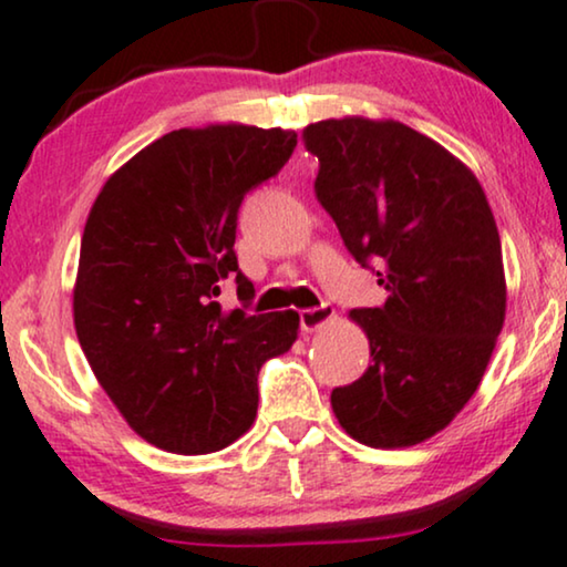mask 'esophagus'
<instances>
[{
	"label": "esophagus",
	"instance_id": "1",
	"mask_svg": "<svg viewBox=\"0 0 567 567\" xmlns=\"http://www.w3.org/2000/svg\"><path fill=\"white\" fill-rule=\"evenodd\" d=\"M332 319L334 308L329 303H321L319 308H303V311H300V329H303V332H317V329L329 324Z\"/></svg>",
	"mask_w": 567,
	"mask_h": 567
}]
</instances>
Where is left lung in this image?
<instances>
[{
  "mask_svg": "<svg viewBox=\"0 0 567 567\" xmlns=\"http://www.w3.org/2000/svg\"><path fill=\"white\" fill-rule=\"evenodd\" d=\"M317 198L361 267L377 264L384 306L353 308L371 367L332 390L340 426L369 447L442 432L482 382L505 324L503 246L465 164L395 120H321Z\"/></svg>",
  "mask_w": 567,
  "mask_h": 567,
  "instance_id": "1",
  "label": "left lung"
}]
</instances>
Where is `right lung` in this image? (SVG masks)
Instances as JSON below:
<instances>
[{
    "instance_id": "1",
    "label": "right lung",
    "mask_w": 567,
    "mask_h": 567,
    "mask_svg": "<svg viewBox=\"0 0 567 567\" xmlns=\"http://www.w3.org/2000/svg\"><path fill=\"white\" fill-rule=\"evenodd\" d=\"M298 135L217 123L181 127L127 159L93 200L73 319L91 371L135 434L206 455L254 424L259 369L298 340V313L225 311L219 279L238 269L243 196L285 167Z\"/></svg>"
}]
</instances>
